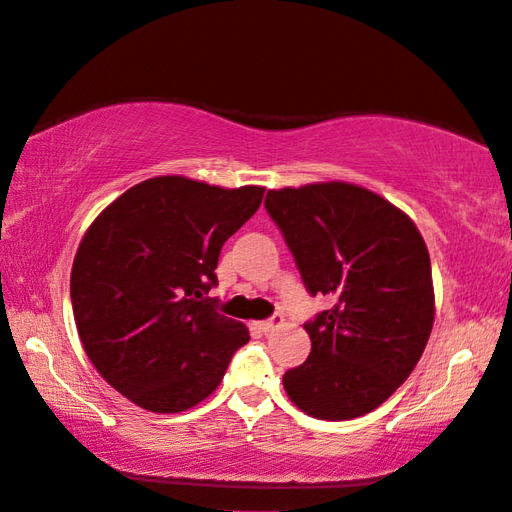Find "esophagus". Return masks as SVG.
Wrapping results in <instances>:
<instances>
[{"mask_svg": "<svg viewBox=\"0 0 512 512\" xmlns=\"http://www.w3.org/2000/svg\"><path fill=\"white\" fill-rule=\"evenodd\" d=\"M281 325H283V316H281V314H276V316H272V318H267V321H260V323H258V327H260V330H263L265 334H267V332H274L276 327H281Z\"/></svg>", "mask_w": 512, "mask_h": 512, "instance_id": "esophagus-1", "label": "esophagus"}]
</instances>
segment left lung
Returning <instances> with one entry per match:
<instances>
[{
    "instance_id": "1",
    "label": "left lung",
    "mask_w": 512,
    "mask_h": 512,
    "mask_svg": "<svg viewBox=\"0 0 512 512\" xmlns=\"http://www.w3.org/2000/svg\"><path fill=\"white\" fill-rule=\"evenodd\" d=\"M310 294L332 310L305 325L312 352L283 385L314 419L347 421L379 408L419 363L435 323L426 240L390 200L352 182L269 189Z\"/></svg>"
}]
</instances>
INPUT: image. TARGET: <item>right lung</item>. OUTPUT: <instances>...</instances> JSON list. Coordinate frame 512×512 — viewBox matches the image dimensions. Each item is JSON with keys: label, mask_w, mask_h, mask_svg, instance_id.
<instances>
[{"label": "right lung", "mask_w": 512, "mask_h": 512, "mask_svg": "<svg viewBox=\"0 0 512 512\" xmlns=\"http://www.w3.org/2000/svg\"><path fill=\"white\" fill-rule=\"evenodd\" d=\"M265 187L158 176L115 198L86 229L71 269L77 334L111 388L149 412H185L223 381L247 327L214 310L225 240Z\"/></svg>", "instance_id": "1"}]
</instances>
